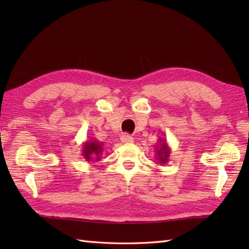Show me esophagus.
Masks as SVG:
<instances>
[{"label":"esophagus","mask_w":249,"mask_h":249,"mask_svg":"<svg viewBox=\"0 0 249 249\" xmlns=\"http://www.w3.org/2000/svg\"><path fill=\"white\" fill-rule=\"evenodd\" d=\"M121 141L123 142V143H131V142H134V138L128 134H123L121 136Z\"/></svg>","instance_id":"esophagus-1"}]
</instances>
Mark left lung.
Masks as SVG:
<instances>
[{
	"label": "left lung",
	"mask_w": 249,
	"mask_h": 249,
	"mask_svg": "<svg viewBox=\"0 0 249 249\" xmlns=\"http://www.w3.org/2000/svg\"><path fill=\"white\" fill-rule=\"evenodd\" d=\"M171 149L168 145V142L166 139L160 138L157 140V145H155V154H156V160L160 163H166L170 157Z\"/></svg>",
	"instance_id": "left-lung-1"
}]
</instances>
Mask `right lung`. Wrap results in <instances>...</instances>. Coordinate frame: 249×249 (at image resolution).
<instances>
[{"label": "right lung", "mask_w": 249, "mask_h": 249, "mask_svg": "<svg viewBox=\"0 0 249 249\" xmlns=\"http://www.w3.org/2000/svg\"><path fill=\"white\" fill-rule=\"evenodd\" d=\"M81 151L82 156L87 161L96 162L102 158L104 147L102 142H98L97 140H89L84 142Z\"/></svg>", "instance_id": "obj_1"}]
</instances>
